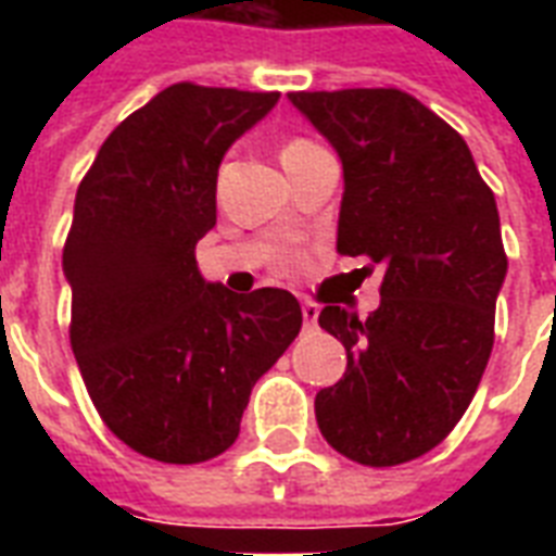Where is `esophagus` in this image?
<instances>
[{
	"label": "esophagus",
	"instance_id": "esophagus-1",
	"mask_svg": "<svg viewBox=\"0 0 556 556\" xmlns=\"http://www.w3.org/2000/svg\"><path fill=\"white\" fill-rule=\"evenodd\" d=\"M317 305L314 303H303V323H305V329H314L317 326Z\"/></svg>",
	"mask_w": 556,
	"mask_h": 556
}]
</instances>
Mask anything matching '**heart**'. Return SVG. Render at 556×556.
Here are the masks:
<instances>
[{"label":"heart","mask_w":556,"mask_h":556,"mask_svg":"<svg viewBox=\"0 0 556 556\" xmlns=\"http://www.w3.org/2000/svg\"><path fill=\"white\" fill-rule=\"evenodd\" d=\"M320 147L314 141H308V138H291V141L282 143V150H279V159H282V164H294V161L305 159V155H312V152H317Z\"/></svg>","instance_id":"1"}]
</instances>
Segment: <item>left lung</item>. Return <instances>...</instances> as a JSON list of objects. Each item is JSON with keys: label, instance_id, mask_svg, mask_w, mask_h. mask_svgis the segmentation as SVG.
Returning <instances> with one entry per match:
<instances>
[{"label": "left lung", "instance_id": "8db88e82", "mask_svg": "<svg viewBox=\"0 0 556 556\" xmlns=\"http://www.w3.org/2000/svg\"><path fill=\"white\" fill-rule=\"evenodd\" d=\"M338 150V253L383 265L369 317L326 305L346 371L314 397L323 439L366 467H392L447 439L493 349L508 274L500 210L465 138L401 89L291 91Z\"/></svg>", "mask_w": 556, "mask_h": 556}]
</instances>
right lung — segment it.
Segmentation results:
<instances>
[{"label":"right lung","instance_id":"1","mask_svg":"<svg viewBox=\"0 0 556 556\" xmlns=\"http://www.w3.org/2000/svg\"><path fill=\"white\" fill-rule=\"evenodd\" d=\"M277 100L176 83L109 135L77 187L63 248L74 357L103 424L155 462L225 453L253 383L303 326L294 294H233L195 265L218 164Z\"/></svg>","mask_w":556,"mask_h":556}]
</instances>
